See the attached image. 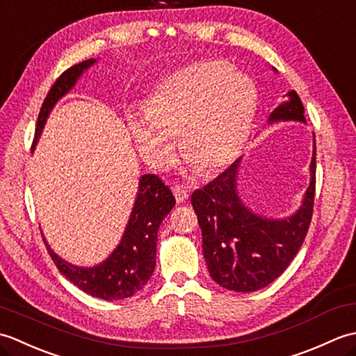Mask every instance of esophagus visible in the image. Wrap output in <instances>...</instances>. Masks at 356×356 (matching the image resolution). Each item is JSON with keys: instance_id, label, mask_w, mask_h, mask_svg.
<instances>
[{"instance_id": "34e87169", "label": "esophagus", "mask_w": 356, "mask_h": 356, "mask_svg": "<svg viewBox=\"0 0 356 356\" xmlns=\"http://www.w3.org/2000/svg\"><path fill=\"white\" fill-rule=\"evenodd\" d=\"M172 191H174V197H176L177 203L186 202L188 200V195H190L184 186H174Z\"/></svg>"}]
</instances>
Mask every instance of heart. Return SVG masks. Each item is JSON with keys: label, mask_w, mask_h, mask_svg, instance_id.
Here are the masks:
<instances>
[{"label": "heart", "mask_w": 356, "mask_h": 356, "mask_svg": "<svg viewBox=\"0 0 356 356\" xmlns=\"http://www.w3.org/2000/svg\"><path fill=\"white\" fill-rule=\"evenodd\" d=\"M257 88L246 74L223 59H202L174 73L159 87L143 113L128 125L145 161L165 168L180 153L203 176L236 161L251 131Z\"/></svg>", "instance_id": "heart-1"}]
</instances>
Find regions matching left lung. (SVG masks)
Wrapping results in <instances>:
<instances>
[{"label": "left lung", "instance_id": "8db88e82", "mask_svg": "<svg viewBox=\"0 0 356 356\" xmlns=\"http://www.w3.org/2000/svg\"><path fill=\"white\" fill-rule=\"evenodd\" d=\"M274 72H277L274 69ZM306 124L305 107L295 90L269 115L268 124ZM315 134L309 171L311 182L300 208L289 217L269 218L249 209L238 194L241 157L191 195L202 229V249L209 275L228 291L254 292L283 274L305 241L315 197Z\"/></svg>", "mask_w": 356, "mask_h": 356}]
</instances>
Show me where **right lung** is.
I'll list each match as a JSON object with an SVG mask.
<instances>
[{"instance_id": "obj_1", "label": "right lung", "mask_w": 356, "mask_h": 356, "mask_svg": "<svg viewBox=\"0 0 356 356\" xmlns=\"http://www.w3.org/2000/svg\"><path fill=\"white\" fill-rule=\"evenodd\" d=\"M93 64H96V59H87L84 63L70 67L56 79L49 95L45 96L40 116H38L32 148H35L38 143L45 120L56 102L70 92L84 72ZM174 205H176V199L170 188L154 174H143L139 179L138 194H136L134 205L122 238L115 251L104 261L90 268L76 266V264L61 259L44 238L45 246H47V251L59 272L69 278L74 286H78L81 291L107 301L133 297L153 275L156 268L159 226L170 214Z\"/></svg>"}]
</instances>
